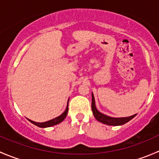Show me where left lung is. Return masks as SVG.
<instances>
[{
	"mask_svg": "<svg viewBox=\"0 0 159 159\" xmlns=\"http://www.w3.org/2000/svg\"><path fill=\"white\" fill-rule=\"evenodd\" d=\"M92 96V102H91V109H92L93 115H94V118L98 120L100 122L103 123V124L107 125H124L125 123H127L128 121H129L130 120L132 119L133 118L137 115V114L135 115H133L129 117H124V118H112V117L108 116V115H105L104 114L101 113L99 111H98L95 106V102H94V98L93 93L91 94Z\"/></svg>",
	"mask_w": 159,
	"mask_h": 159,
	"instance_id": "8db88e82",
	"label": "left lung"
}]
</instances>
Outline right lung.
<instances>
[{"mask_svg": "<svg viewBox=\"0 0 159 159\" xmlns=\"http://www.w3.org/2000/svg\"><path fill=\"white\" fill-rule=\"evenodd\" d=\"M68 101H69V99H68ZM68 111V106H67L66 110H65V111H64L63 113L60 115V116L57 117V118H54V119H51V120H50V121H45V122H35V121H31V120H30V119H28V121H29L30 122H31L32 124L35 125H37L38 127H40V128L51 127V126L56 125L59 124V123L61 122L62 121H64V119L66 118Z\"/></svg>", "mask_w": 159, "mask_h": 159, "instance_id": "add662e5", "label": "right lung"}]
</instances>
